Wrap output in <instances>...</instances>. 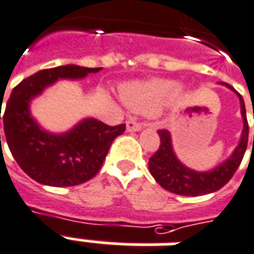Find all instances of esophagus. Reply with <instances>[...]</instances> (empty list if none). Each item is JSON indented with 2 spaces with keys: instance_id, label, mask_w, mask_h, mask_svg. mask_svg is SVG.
I'll return each instance as SVG.
<instances>
[{
  "instance_id": "esophagus-1",
  "label": "esophagus",
  "mask_w": 254,
  "mask_h": 254,
  "mask_svg": "<svg viewBox=\"0 0 254 254\" xmlns=\"http://www.w3.org/2000/svg\"><path fill=\"white\" fill-rule=\"evenodd\" d=\"M141 127H141V124L133 121V120L127 122V129L129 130V132H139V130H141Z\"/></svg>"
}]
</instances>
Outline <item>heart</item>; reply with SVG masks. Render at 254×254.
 <instances>
[{
	"label": "heart",
	"instance_id": "heart-1",
	"mask_svg": "<svg viewBox=\"0 0 254 254\" xmlns=\"http://www.w3.org/2000/svg\"><path fill=\"white\" fill-rule=\"evenodd\" d=\"M180 92V85L169 79H152L144 84H130L121 90L127 107L136 113L152 114L162 109Z\"/></svg>",
	"mask_w": 254,
	"mask_h": 254
}]
</instances>
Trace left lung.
I'll list each match as a JSON object with an SVG mask.
<instances>
[{"mask_svg":"<svg viewBox=\"0 0 254 254\" xmlns=\"http://www.w3.org/2000/svg\"><path fill=\"white\" fill-rule=\"evenodd\" d=\"M221 85H226L227 88L234 90V88L228 84L221 82ZM235 93L238 95L239 102H241L244 130L241 134L239 144L235 147L234 152L223 164L216 166L214 169L207 170V172H196V170L190 169L186 165H183L173 151L169 130H166V129L158 130L161 144H159L158 151L150 158L148 169L151 172L152 177L155 179V182L161 187H164L165 190H168L173 194L184 195V196H198V195L214 192L231 180V177L237 172L238 166L241 165V161L244 158L246 147H248V137H249V125H248V120H246L244 99L238 92H235Z\"/></svg>","mask_w":254,"mask_h":254,"instance_id":"obj_1","label":"left lung"}]
</instances>
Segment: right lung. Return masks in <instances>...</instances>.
Here are the masks:
<instances>
[{"label": "right lung", "instance_id": "right-lung-1", "mask_svg": "<svg viewBox=\"0 0 254 254\" xmlns=\"http://www.w3.org/2000/svg\"><path fill=\"white\" fill-rule=\"evenodd\" d=\"M100 70L75 64L47 68L23 79L12 90L2 115L3 132L17 165L35 182L53 187L88 182L100 170L115 137L125 132V124L109 127L85 118L68 132L55 134L44 130L31 117L30 103L45 88L59 79H81Z\"/></svg>", "mask_w": 254, "mask_h": 254}]
</instances>
